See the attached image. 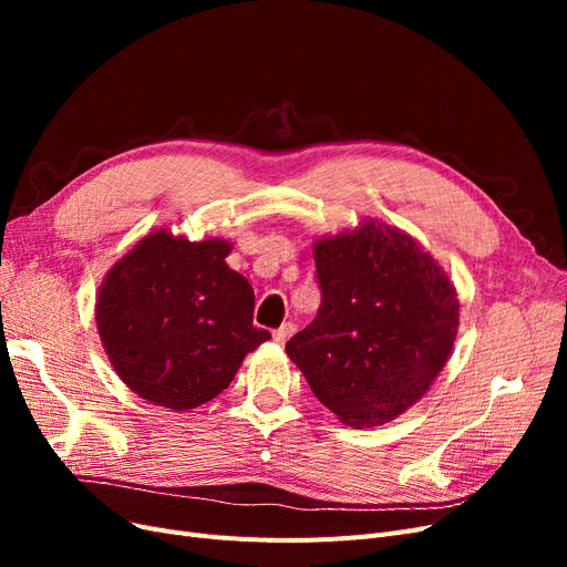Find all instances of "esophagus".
<instances>
[{
	"mask_svg": "<svg viewBox=\"0 0 567 567\" xmlns=\"http://www.w3.org/2000/svg\"><path fill=\"white\" fill-rule=\"evenodd\" d=\"M296 333V326L293 323H284V326H279V329L277 331H274V340H277L279 342V346H284V342L290 338V336H293Z\"/></svg>",
	"mask_w": 567,
	"mask_h": 567,
	"instance_id": "esophagus-1",
	"label": "esophagus"
}]
</instances>
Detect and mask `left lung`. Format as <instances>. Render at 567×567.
I'll use <instances>...</instances> for the list:
<instances>
[{"mask_svg": "<svg viewBox=\"0 0 567 567\" xmlns=\"http://www.w3.org/2000/svg\"><path fill=\"white\" fill-rule=\"evenodd\" d=\"M321 307L286 342L317 400L352 427L398 419L435 383L458 331L450 274L379 219L315 241Z\"/></svg>", "mask_w": 567, "mask_h": 567, "instance_id": "8db88e82", "label": "left lung"}]
</instances>
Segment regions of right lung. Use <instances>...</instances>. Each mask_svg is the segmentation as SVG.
<instances>
[{
    "instance_id": "add662e5",
    "label": "right lung",
    "mask_w": 567,
    "mask_h": 567,
    "mask_svg": "<svg viewBox=\"0 0 567 567\" xmlns=\"http://www.w3.org/2000/svg\"><path fill=\"white\" fill-rule=\"evenodd\" d=\"M229 252L225 238L153 229L101 281V346L142 400L169 411L210 402L271 338L252 326V286L227 265Z\"/></svg>"
}]
</instances>
